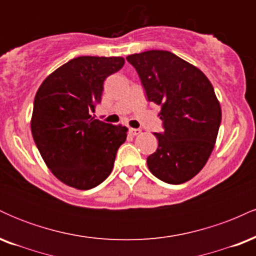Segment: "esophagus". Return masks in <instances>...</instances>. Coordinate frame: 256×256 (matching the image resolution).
<instances>
[{
    "mask_svg": "<svg viewBox=\"0 0 256 256\" xmlns=\"http://www.w3.org/2000/svg\"><path fill=\"white\" fill-rule=\"evenodd\" d=\"M128 132H130V134H132V136H137V134H140V128H130V130H128Z\"/></svg>",
    "mask_w": 256,
    "mask_h": 256,
    "instance_id": "34e87169",
    "label": "esophagus"
}]
</instances>
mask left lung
<instances>
[{
    "instance_id": "8db88e82",
    "label": "left lung",
    "mask_w": 256,
    "mask_h": 256,
    "mask_svg": "<svg viewBox=\"0 0 256 256\" xmlns=\"http://www.w3.org/2000/svg\"><path fill=\"white\" fill-rule=\"evenodd\" d=\"M148 101L161 106L164 132L146 158L155 177L168 184L190 180L204 168L218 136L222 108L213 85L198 67L166 50L132 54Z\"/></svg>"
}]
</instances>
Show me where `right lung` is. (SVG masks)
<instances>
[{
  "instance_id": "1",
  "label": "right lung",
  "mask_w": 256,
  "mask_h": 256,
  "mask_svg": "<svg viewBox=\"0 0 256 256\" xmlns=\"http://www.w3.org/2000/svg\"><path fill=\"white\" fill-rule=\"evenodd\" d=\"M120 56H79L44 79L34 102L31 132L52 174L68 186L89 190L110 174L128 128L91 116L104 82L124 66Z\"/></svg>"
}]
</instances>
